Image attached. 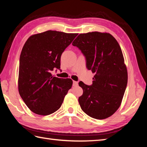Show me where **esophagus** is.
<instances>
[{
	"mask_svg": "<svg viewBox=\"0 0 147 147\" xmlns=\"http://www.w3.org/2000/svg\"><path fill=\"white\" fill-rule=\"evenodd\" d=\"M78 82H76V81H73V86H78Z\"/></svg>",
	"mask_w": 147,
	"mask_h": 147,
	"instance_id": "obj_1",
	"label": "esophagus"
}]
</instances>
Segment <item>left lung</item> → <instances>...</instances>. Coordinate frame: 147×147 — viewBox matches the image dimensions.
I'll use <instances>...</instances> for the list:
<instances>
[{"label": "left lung", "mask_w": 147, "mask_h": 147, "mask_svg": "<svg viewBox=\"0 0 147 147\" xmlns=\"http://www.w3.org/2000/svg\"><path fill=\"white\" fill-rule=\"evenodd\" d=\"M85 56L86 67L95 76L91 86L82 82L78 98L82 111L89 116L104 119L121 104L127 83L126 65L120 45L109 33H82L73 42Z\"/></svg>", "instance_id": "1"}]
</instances>
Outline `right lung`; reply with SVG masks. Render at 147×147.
Wrapping results in <instances>:
<instances>
[{
	"label": "right lung",
	"instance_id": "obj_1",
	"mask_svg": "<svg viewBox=\"0 0 147 147\" xmlns=\"http://www.w3.org/2000/svg\"><path fill=\"white\" fill-rule=\"evenodd\" d=\"M78 33L49 30L30 36L20 55L18 91L34 113L47 115L61 107L73 85L70 78L52 76L60 69L61 56Z\"/></svg>",
	"mask_w": 147,
	"mask_h": 147
}]
</instances>
